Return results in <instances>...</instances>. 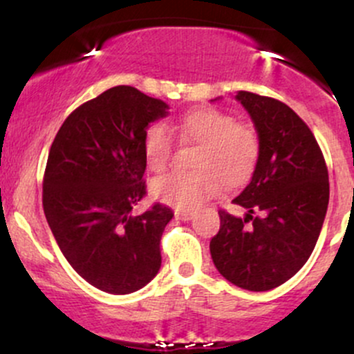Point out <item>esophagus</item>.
Listing matches in <instances>:
<instances>
[{"mask_svg": "<svg viewBox=\"0 0 354 354\" xmlns=\"http://www.w3.org/2000/svg\"><path fill=\"white\" fill-rule=\"evenodd\" d=\"M174 216H176L178 219H181V221H189V219H193L194 213L193 211H176V213H174Z\"/></svg>", "mask_w": 354, "mask_h": 354, "instance_id": "esophagus-1", "label": "esophagus"}]
</instances>
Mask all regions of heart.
<instances>
[{"instance_id":"obj_1","label":"heart","mask_w":354,"mask_h":354,"mask_svg":"<svg viewBox=\"0 0 354 354\" xmlns=\"http://www.w3.org/2000/svg\"><path fill=\"white\" fill-rule=\"evenodd\" d=\"M171 131L201 143L194 160L200 169L171 171L153 181L154 194L178 209H196L221 189L223 181L226 186H238L258 163V133L221 109H191L171 124ZM171 131L163 124H151L145 131L143 151L153 171H161L171 161Z\"/></svg>"}]
</instances>
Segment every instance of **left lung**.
Wrapping results in <instances>:
<instances>
[{"label": "left lung", "instance_id": "8db88e82", "mask_svg": "<svg viewBox=\"0 0 354 354\" xmlns=\"http://www.w3.org/2000/svg\"><path fill=\"white\" fill-rule=\"evenodd\" d=\"M236 100L256 126L259 158L233 200L246 216L219 209L209 251L228 281L268 291L293 278L315 250L330 201L328 168L311 129L288 104L250 91Z\"/></svg>", "mask_w": 354, "mask_h": 354}]
</instances>
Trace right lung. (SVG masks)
<instances>
[{
	"label": "right lung",
	"mask_w": 354,
	"mask_h": 354,
	"mask_svg": "<svg viewBox=\"0 0 354 354\" xmlns=\"http://www.w3.org/2000/svg\"><path fill=\"white\" fill-rule=\"evenodd\" d=\"M168 104L133 86H115L61 124L43 176V209L61 253L89 284L111 295L141 290L161 266L160 243L173 218L146 196L143 138Z\"/></svg>",
	"instance_id": "1"
}]
</instances>
